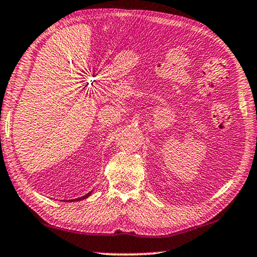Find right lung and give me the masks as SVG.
I'll return each instance as SVG.
<instances>
[{
  "label": "right lung",
  "mask_w": 257,
  "mask_h": 257,
  "mask_svg": "<svg viewBox=\"0 0 257 257\" xmlns=\"http://www.w3.org/2000/svg\"><path fill=\"white\" fill-rule=\"evenodd\" d=\"M91 193H89V194H86V195H84V196H82V197H79V198H76L75 201H80V200H84V198H86V197H89V195H90ZM71 201H74V200H71Z\"/></svg>",
  "instance_id": "add662e5"
}]
</instances>
